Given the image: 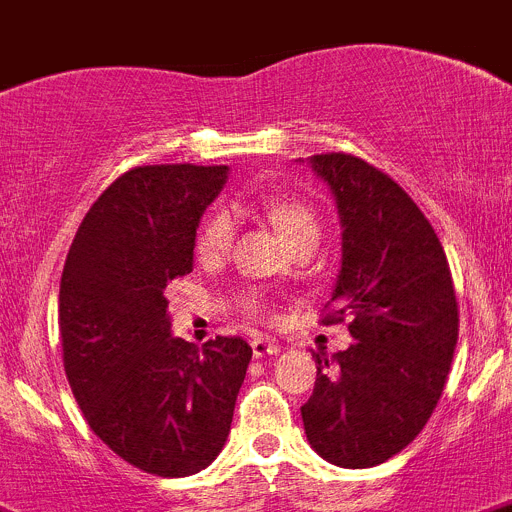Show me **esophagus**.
Segmentation results:
<instances>
[{"mask_svg": "<svg viewBox=\"0 0 512 512\" xmlns=\"http://www.w3.org/2000/svg\"><path fill=\"white\" fill-rule=\"evenodd\" d=\"M252 353H255V358L278 356L280 346L275 341H270V338H252Z\"/></svg>", "mask_w": 512, "mask_h": 512, "instance_id": "obj_1", "label": "esophagus"}]
</instances>
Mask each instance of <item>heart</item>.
Segmentation results:
<instances>
[{
  "instance_id": "b5f03b06",
  "label": "heart",
  "mask_w": 512,
  "mask_h": 512,
  "mask_svg": "<svg viewBox=\"0 0 512 512\" xmlns=\"http://www.w3.org/2000/svg\"><path fill=\"white\" fill-rule=\"evenodd\" d=\"M262 212L267 214L275 227L293 242L295 247H315L321 242L323 224L321 217L315 214L310 204L295 197H270L262 202ZM234 234H237V219L227 207H217L202 219L197 232V255L204 262H217L227 257V252L234 245ZM247 313L265 315L267 300L260 293H250L242 298Z\"/></svg>"
}]
</instances>
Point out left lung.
Returning <instances> with one entry per match:
<instances>
[{"label": "left lung", "instance_id": "left-lung-1", "mask_svg": "<svg viewBox=\"0 0 512 512\" xmlns=\"http://www.w3.org/2000/svg\"><path fill=\"white\" fill-rule=\"evenodd\" d=\"M343 224V265L326 326L356 341L315 356V389L300 407L308 442L338 467L399 455L432 417L460 331L455 285L437 232L407 191L358 156L315 154Z\"/></svg>", "mask_w": 512, "mask_h": 512}]
</instances>
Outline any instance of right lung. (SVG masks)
<instances>
[{"label":"right lung","mask_w":512,"mask_h":512,"mask_svg":"<svg viewBox=\"0 0 512 512\" xmlns=\"http://www.w3.org/2000/svg\"><path fill=\"white\" fill-rule=\"evenodd\" d=\"M227 166L156 164L95 199L60 280L62 361L90 429L148 475L186 477L227 442L252 348L169 336L166 285L194 267L204 209Z\"/></svg>","instance_id":"obj_1"}]
</instances>
